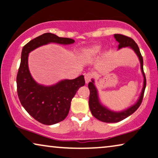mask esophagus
Listing matches in <instances>:
<instances>
[{
    "label": "esophagus",
    "instance_id": "esophagus-1",
    "mask_svg": "<svg viewBox=\"0 0 158 158\" xmlns=\"http://www.w3.org/2000/svg\"><path fill=\"white\" fill-rule=\"evenodd\" d=\"M92 78V74L91 73H86L85 76V83L86 84H88L89 82L90 81H91Z\"/></svg>",
    "mask_w": 158,
    "mask_h": 158
}]
</instances>
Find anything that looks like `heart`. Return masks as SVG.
I'll use <instances>...</instances> for the list:
<instances>
[{
	"label": "heart",
	"mask_w": 158,
	"mask_h": 158,
	"mask_svg": "<svg viewBox=\"0 0 158 158\" xmlns=\"http://www.w3.org/2000/svg\"><path fill=\"white\" fill-rule=\"evenodd\" d=\"M102 49L100 45H93L89 47L85 48L81 50L79 57L83 60H89L95 58L100 53Z\"/></svg>",
	"instance_id": "1"
}]
</instances>
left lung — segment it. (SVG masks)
Segmentation results:
<instances>
[{
  "label": "left lung",
  "mask_w": 158,
  "mask_h": 158,
  "mask_svg": "<svg viewBox=\"0 0 158 158\" xmlns=\"http://www.w3.org/2000/svg\"><path fill=\"white\" fill-rule=\"evenodd\" d=\"M114 37L118 43V50L121 49L123 48H130L134 50V52L136 54L137 57L140 62L141 71L142 73L144 81H143V87L140 95L139 97L138 100L133 106H130L125 110L121 111H114L110 110L103 104L101 103L100 98H99L98 89L94 85V80L92 79V81L88 84V87L90 91L89 99V106L91 110V113L94 117H95L99 121L106 123H116L125 119L126 118L129 117L132 113H134L137 110L139 107L140 106L144 96V92L146 87V77H145L144 69H143V58L141 55L139 48L137 44H136L133 39L130 38L129 37L125 36L123 35L115 34Z\"/></svg>",
  "instance_id": "obj_1"
}]
</instances>
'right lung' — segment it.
<instances>
[{"instance_id":"right-lung-1","label":"right lung","mask_w":158,"mask_h":158,"mask_svg":"<svg viewBox=\"0 0 158 158\" xmlns=\"http://www.w3.org/2000/svg\"><path fill=\"white\" fill-rule=\"evenodd\" d=\"M70 38L45 33L31 40L22 48L20 66L16 77L17 92L21 104L31 116L45 125L56 124L66 118L71 102L78 89L85 85L84 76L74 79H63L53 85L38 84L31 77L28 66L29 53L36 48L51 43L70 45Z\"/></svg>"}]
</instances>
